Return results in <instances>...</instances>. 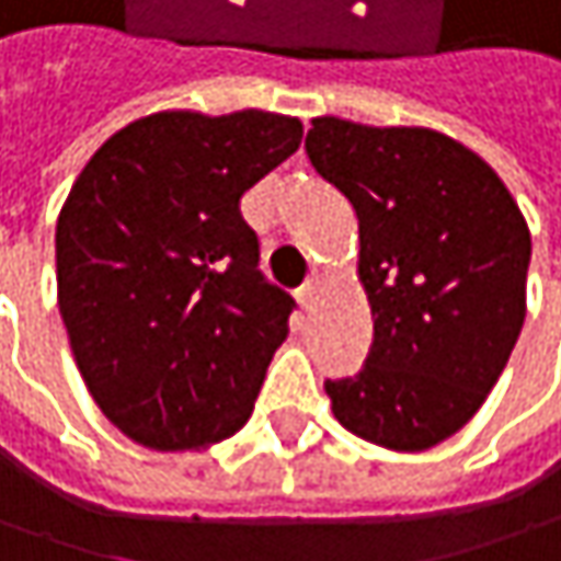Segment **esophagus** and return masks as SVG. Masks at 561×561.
I'll use <instances>...</instances> for the list:
<instances>
[{
  "mask_svg": "<svg viewBox=\"0 0 561 561\" xmlns=\"http://www.w3.org/2000/svg\"><path fill=\"white\" fill-rule=\"evenodd\" d=\"M321 279H324V273H321V270H311V276H308V279H305V285L298 288V301H301L305 308L314 301V291L321 288Z\"/></svg>",
  "mask_w": 561,
  "mask_h": 561,
  "instance_id": "obj_1",
  "label": "esophagus"
}]
</instances>
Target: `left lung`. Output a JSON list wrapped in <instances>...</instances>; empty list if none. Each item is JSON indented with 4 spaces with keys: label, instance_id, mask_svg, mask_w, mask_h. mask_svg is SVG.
Masks as SVG:
<instances>
[{
    "label": "left lung",
    "instance_id": "left-lung-1",
    "mask_svg": "<svg viewBox=\"0 0 561 561\" xmlns=\"http://www.w3.org/2000/svg\"><path fill=\"white\" fill-rule=\"evenodd\" d=\"M305 150L359 221L373 346L328 379L350 433L421 453L462 431L504 373L527 318L530 228L479 153L431 128L314 118Z\"/></svg>",
    "mask_w": 561,
    "mask_h": 561
}]
</instances>
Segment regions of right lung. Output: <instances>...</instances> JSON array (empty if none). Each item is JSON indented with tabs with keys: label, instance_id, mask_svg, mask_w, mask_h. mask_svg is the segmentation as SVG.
Here are the masks:
<instances>
[{
	"label": "right lung",
	"instance_id": "add662e5",
	"mask_svg": "<svg viewBox=\"0 0 561 561\" xmlns=\"http://www.w3.org/2000/svg\"><path fill=\"white\" fill-rule=\"evenodd\" d=\"M301 144V122L157 112L112 134L57 218V305L102 414L160 453L237 433L288 336L240 198Z\"/></svg>",
	"mask_w": 561,
	"mask_h": 561
}]
</instances>
